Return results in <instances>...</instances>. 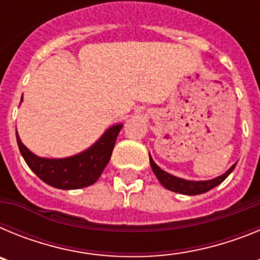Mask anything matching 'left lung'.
Returning <instances> with one entry per match:
<instances>
[{"label":"left lung","instance_id":"1","mask_svg":"<svg viewBox=\"0 0 260 260\" xmlns=\"http://www.w3.org/2000/svg\"><path fill=\"white\" fill-rule=\"evenodd\" d=\"M150 164H151V168H152L153 173H155V176L157 177V180L160 181V183L164 186L165 189L171 190V191H174V192H178V194H183V195H199V194H203V192L210 191L211 189H213V187H216L217 185H220V183H221L222 181H224L225 178H226L232 172H233V169L236 168L237 162L232 165V167L229 168L228 171L225 172L224 174H221V176L216 177V178H212V180H208V181H189V180L180 178V177L172 176V174H169L168 172L162 171L160 167H157L151 156H150Z\"/></svg>","mask_w":260,"mask_h":260}]
</instances>
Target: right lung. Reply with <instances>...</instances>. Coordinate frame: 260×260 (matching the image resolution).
Here are the masks:
<instances>
[{"label":"right lung","mask_w":260,"mask_h":260,"mask_svg":"<svg viewBox=\"0 0 260 260\" xmlns=\"http://www.w3.org/2000/svg\"><path fill=\"white\" fill-rule=\"evenodd\" d=\"M123 123L110 126L88 150L65 158L39 157L20 142H17L24 161L34 173L49 186L61 190H75L92 185L109 162L118 133Z\"/></svg>","instance_id":"1"}]
</instances>
